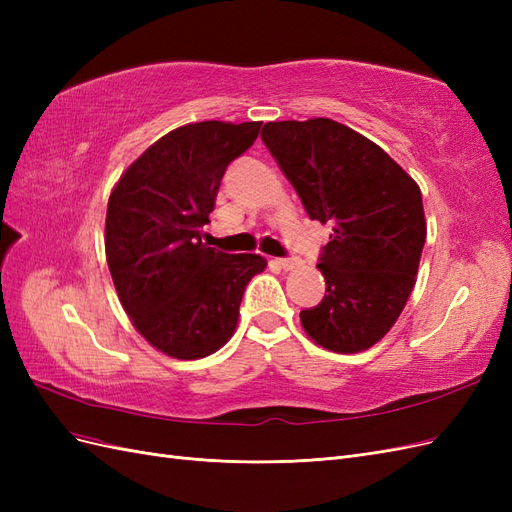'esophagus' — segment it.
<instances>
[{
    "label": "esophagus",
    "instance_id": "34e87169",
    "mask_svg": "<svg viewBox=\"0 0 512 512\" xmlns=\"http://www.w3.org/2000/svg\"><path fill=\"white\" fill-rule=\"evenodd\" d=\"M273 262H275L277 267H282V269H286V271L301 267V260H299V258H275Z\"/></svg>",
    "mask_w": 512,
    "mask_h": 512
}]
</instances>
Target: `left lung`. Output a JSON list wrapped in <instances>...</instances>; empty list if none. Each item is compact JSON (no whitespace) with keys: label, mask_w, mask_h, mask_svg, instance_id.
<instances>
[{"label":"left lung","mask_w":512,"mask_h":512,"mask_svg":"<svg viewBox=\"0 0 512 512\" xmlns=\"http://www.w3.org/2000/svg\"><path fill=\"white\" fill-rule=\"evenodd\" d=\"M312 220L333 224L318 269L327 294L303 309L331 352L374 346L399 318L427 237L423 196L389 153L333 119L269 121L260 132Z\"/></svg>","instance_id":"left-lung-1"}]
</instances>
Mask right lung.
Masks as SVG:
<instances>
[{
	"label": "right lung",
	"instance_id": "obj_1",
	"mask_svg": "<svg viewBox=\"0 0 512 512\" xmlns=\"http://www.w3.org/2000/svg\"><path fill=\"white\" fill-rule=\"evenodd\" d=\"M262 121H198L153 143L108 198L106 260L119 301L147 342L192 361L235 333L260 254H224L200 241L220 181Z\"/></svg>",
	"mask_w": 512,
	"mask_h": 512
}]
</instances>
